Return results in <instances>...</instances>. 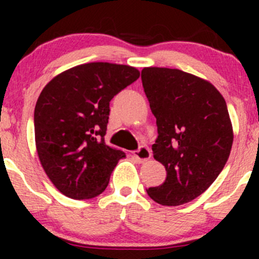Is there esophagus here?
<instances>
[{
    "instance_id": "34e87169",
    "label": "esophagus",
    "mask_w": 259,
    "mask_h": 259,
    "mask_svg": "<svg viewBox=\"0 0 259 259\" xmlns=\"http://www.w3.org/2000/svg\"><path fill=\"white\" fill-rule=\"evenodd\" d=\"M134 156L138 159L139 163H145V161H148L151 158V153L146 146H140L139 150L134 151Z\"/></svg>"
}]
</instances>
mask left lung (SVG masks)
<instances>
[{
	"instance_id": "8db88e82",
	"label": "left lung",
	"mask_w": 259,
	"mask_h": 259,
	"mask_svg": "<svg viewBox=\"0 0 259 259\" xmlns=\"http://www.w3.org/2000/svg\"><path fill=\"white\" fill-rule=\"evenodd\" d=\"M142 81L158 125L153 156L166 170L165 182L146 192L161 205L185 204L210 187L229 158L226 100L208 80L178 69L144 67Z\"/></svg>"
}]
</instances>
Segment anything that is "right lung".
<instances>
[{"label": "right lung", "mask_w": 259, "mask_h": 259, "mask_svg": "<svg viewBox=\"0 0 259 259\" xmlns=\"http://www.w3.org/2000/svg\"><path fill=\"white\" fill-rule=\"evenodd\" d=\"M140 76L137 67L111 62L77 65L56 75L35 106V143L46 176L72 199L106 189L125 153L105 144L109 104Z\"/></svg>", "instance_id": "obj_1"}]
</instances>
